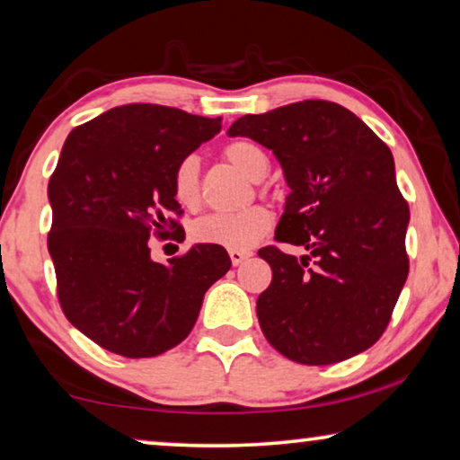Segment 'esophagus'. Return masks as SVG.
<instances>
[{"label":"esophagus","mask_w":460,"mask_h":460,"mask_svg":"<svg viewBox=\"0 0 460 460\" xmlns=\"http://www.w3.org/2000/svg\"><path fill=\"white\" fill-rule=\"evenodd\" d=\"M251 257V252L246 251H230V261L232 265H241L243 261H246V259Z\"/></svg>","instance_id":"esophagus-1"}]
</instances>
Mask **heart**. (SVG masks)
<instances>
[{"instance_id":"b5f03b06","label":"heart","mask_w":460,"mask_h":460,"mask_svg":"<svg viewBox=\"0 0 460 460\" xmlns=\"http://www.w3.org/2000/svg\"><path fill=\"white\" fill-rule=\"evenodd\" d=\"M226 162L241 172L251 182H261L270 172L268 155L249 141H234L224 149ZM172 190L176 201L186 209L201 205L199 186V159L186 155L178 162L172 176ZM271 228V216L263 208H251L238 214H211L192 226V238L197 243L224 246L230 251H249Z\"/></svg>"}]
</instances>
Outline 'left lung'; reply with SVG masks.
Here are the masks:
<instances>
[{
	"label": "left lung",
	"mask_w": 460,
	"mask_h": 460,
	"mask_svg": "<svg viewBox=\"0 0 460 460\" xmlns=\"http://www.w3.org/2000/svg\"><path fill=\"white\" fill-rule=\"evenodd\" d=\"M228 135L274 151L290 189L276 241L307 251L301 259L259 251L274 274L257 298L268 342L303 365L367 350L409 276V205L388 145L352 111L319 99L243 116Z\"/></svg>",
	"instance_id": "obj_1"
}]
</instances>
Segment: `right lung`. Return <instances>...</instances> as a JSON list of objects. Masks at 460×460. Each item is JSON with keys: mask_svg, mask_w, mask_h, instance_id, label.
Here are the masks:
<instances>
[{"mask_svg": "<svg viewBox=\"0 0 460 460\" xmlns=\"http://www.w3.org/2000/svg\"><path fill=\"white\" fill-rule=\"evenodd\" d=\"M222 130V118L130 103L76 126L48 197V249L64 315L105 350L128 358L174 349L195 325L209 286L230 270L224 246L195 244L153 261L151 230L182 216L172 190L178 162Z\"/></svg>", "mask_w": 460, "mask_h": 460, "instance_id": "add662e5", "label": "right lung"}]
</instances>
